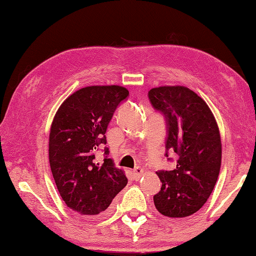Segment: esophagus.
<instances>
[{
	"instance_id": "1",
	"label": "esophagus",
	"mask_w": 256,
	"mask_h": 256,
	"mask_svg": "<svg viewBox=\"0 0 256 256\" xmlns=\"http://www.w3.org/2000/svg\"><path fill=\"white\" fill-rule=\"evenodd\" d=\"M143 175H144V170L142 168H135L132 170V178H134V180H138Z\"/></svg>"
}]
</instances>
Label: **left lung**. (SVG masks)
<instances>
[{
	"mask_svg": "<svg viewBox=\"0 0 256 256\" xmlns=\"http://www.w3.org/2000/svg\"><path fill=\"white\" fill-rule=\"evenodd\" d=\"M148 98L166 116L167 153L178 156L172 170L156 172L162 186L153 202L160 214L186 218L205 205L218 180L222 160L218 126L206 102L184 86L152 88Z\"/></svg>",
	"mask_w": 256,
	"mask_h": 256,
	"instance_id": "left-lung-1",
	"label": "left lung"
}]
</instances>
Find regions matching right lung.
Masks as SVG:
<instances>
[{
  "mask_svg": "<svg viewBox=\"0 0 256 256\" xmlns=\"http://www.w3.org/2000/svg\"><path fill=\"white\" fill-rule=\"evenodd\" d=\"M128 95L127 88L116 84L81 88L62 102L51 124L49 162L54 183L68 207L84 218L105 215L127 186L122 169L108 156L96 162L95 153L106 144L113 113Z\"/></svg>",
  "mask_w": 256,
  "mask_h": 256,
  "instance_id": "1",
  "label": "right lung"
}]
</instances>
